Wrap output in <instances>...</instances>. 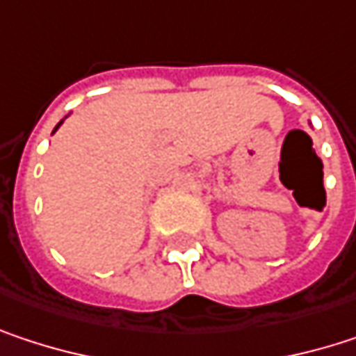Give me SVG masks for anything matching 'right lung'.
<instances>
[{
    "label": "right lung",
    "mask_w": 356,
    "mask_h": 356,
    "mask_svg": "<svg viewBox=\"0 0 356 356\" xmlns=\"http://www.w3.org/2000/svg\"><path fill=\"white\" fill-rule=\"evenodd\" d=\"M61 123H63V119H61V121H59V123H57V127H59V125H61ZM57 127H55V129H53V131H57Z\"/></svg>",
    "instance_id": "right-lung-1"
}]
</instances>
